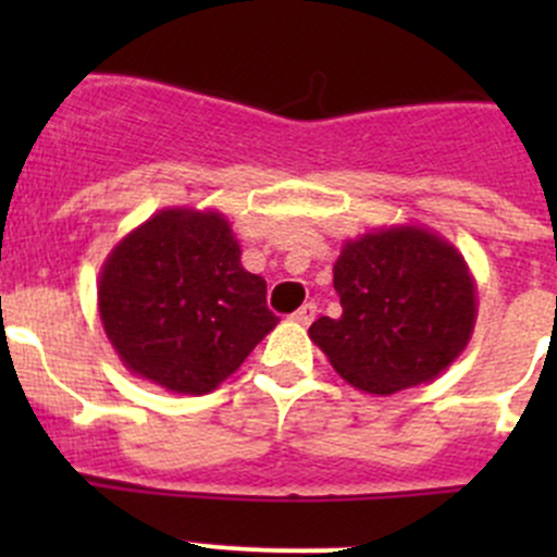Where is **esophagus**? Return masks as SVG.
Masks as SVG:
<instances>
[{
    "label": "esophagus",
    "instance_id": "1",
    "mask_svg": "<svg viewBox=\"0 0 557 557\" xmlns=\"http://www.w3.org/2000/svg\"><path fill=\"white\" fill-rule=\"evenodd\" d=\"M314 314H318V307H314L312 301H307V305H301L299 310L290 314V318H294L299 325H310L314 320Z\"/></svg>",
    "mask_w": 557,
    "mask_h": 557
}]
</instances>
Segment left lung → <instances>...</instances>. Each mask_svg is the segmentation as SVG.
Wrapping results in <instances>:
<instances>
[{
    "instance_id": "obj_1",
    "label": "left lung",
    "mask_w": 557,
    "mask_h": 557,
    "mask_svg": "<svg viewBox=\"0 0 557 557\" xmlns=\"http://www.w3.org/2000/svg\"><path fill=\"white\" fill-rule=\"evenodd\" d=\"M334 288L342 318L314 320L310 339L363 393L431 383L474 334V277L458 247L431 228L383 226L345 239Z\"/></svg>"
}]
</instances>
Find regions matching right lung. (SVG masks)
<instances>
[{
	"label": "right lung",
	"mask_w": 557,
	"mask_h": 557,
	"mask_svg": "<svg viewBox=\"0 0 557 557\" xmlns=\"http://www.w3.org/2000/svg\"><path fill=\"white\" fill-rule=\"evenodd\" d=\"M99 318L123 367L172 393L215 391L277 325L218 210L166 207L110 250Z\"/></svg>",
	"instance_id": "add662e5"
}]
</instances>
